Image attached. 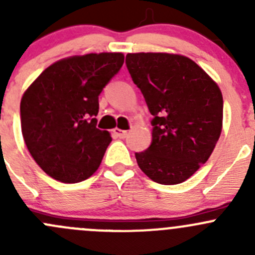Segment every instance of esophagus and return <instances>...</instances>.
<instances>
[{
    "label": "esophagus",
    "mask_w": 255,
    "mask_h": 255,
    "mask_svg": "<svg viewBox=\"0 0 255 255\" xmlns=\"http://www.w3.org/2000/svg\"><path fill=\"white\" fill-rule=\"evenodd\" d=\"M113 132H115V134L117 135V137L120 138V139H125V138L127 137V135H128V132H127V130L120 129V128H116V129L113 130Z\"/></svg>",
    "instance_id": "esophagus-1"
}]
</instances>
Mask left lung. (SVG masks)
<instances>
[{
  "label": "left lung",
  "mask_w": 255,
  "mask_h": 255,
  "mask_svg": "<svg viewBox=\"0 0 255 255\" xmlns=\"http://www.w3.org/2000/svg\"><path fill=\"white\" fill-rule=\"evenodd\" d=\"M126 65L153 116L151 143L135 153L138 165L158 184H180L206 163L220 138V87L182 55L127 54Z\"/></svg>",
  "instance_id": "left-lung-1"
}]
</instances>
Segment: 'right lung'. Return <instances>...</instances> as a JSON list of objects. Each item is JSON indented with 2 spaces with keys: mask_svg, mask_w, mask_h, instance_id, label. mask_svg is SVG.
Instances as JSON below:
<instances>
[{
  "mask_svg": "<svg viewBox=\"0 0 255 255\" xmlns=\"http://www.w3.org/2000/svg\"><path fill=\"white\" fill-rule=\"evenodd\" d=\"M122 53L86 54L45 69L20 101V126L35 163L53 179L74 184L101 164L112 138L96 127L99 96L122 68Z\"/></svg>",
  "mask_w": 255,
  "mask_h": 255,
  "instance_id": "obj_1",
  "label": "right lung"
}]
</instances>
